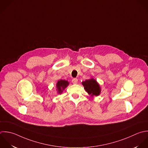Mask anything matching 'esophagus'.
Here are the masks:
<instances>
[{
  "label": "esophagus",
  "instance_id": "esophagus-1",
  "mask_svg": "<svg viewBox=\"0 0 148 148\" xmlns=\"http://www.w3.org/2000/svg\"><path fill=\"white\" fill-rule=\"evenodd\" d=\"M72 82H73L74 84H77V82H78V79H77V78H73V79H72Z\"/></svg>",
  "mask_w": 148,
  "mask_h": 148
}]
</instances>
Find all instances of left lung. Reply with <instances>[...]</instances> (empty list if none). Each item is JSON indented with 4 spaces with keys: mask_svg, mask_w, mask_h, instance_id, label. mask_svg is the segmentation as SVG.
Segmentation results:
<instances>
[{
    "mask_svg": "<svg viewBox=\"0 0 148 148\" xmlns=\"http://www.w3.org/2000/svg\"><path fill=\"white\" fill-rule=\"evenodd\" d=\"M86 92L92 97L97 96L101 92V88L97 82L93 78L86 79L82 82Z\"/></svg>",
    "mask_w": 148,
    "mask_h": 148,
    "instance_id": "obj_1",
    "label": "left lung"
}]
</instances>
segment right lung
Masks as SVG:
<instances>
[{"label": "right lung", "instance_id": "obj_1", "mask_svg": "<svg viewBox=\"0 0 148 148\" xmlns=\"http://www.w3.org/2000/svg\"><path fill=\"white\" fill-rule=\"evenodd\" d=\"M69 85V83L67 81L60 79L58 81L56 84V90L58 94H61L64 89Z\"/></svg>", "mask_w": 148, "mask_h": 148}]
</instances>
